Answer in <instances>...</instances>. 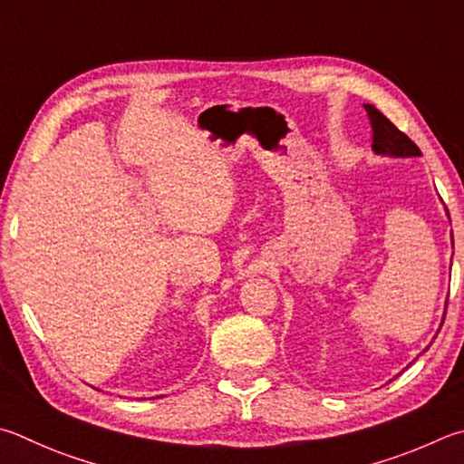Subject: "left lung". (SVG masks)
Wrapping results in <instances>:
<instances>
[{"label":"left lung","instance_id":"1","mask_svg":"<svg viewBox=\"0 0 464 464\" xmlns=\"http://www.w3.org/2000/svg\"><path fill=\"white\" fill-rule=\"evenodd\" d=\"M369 120H372V128H373V144L372 148L377 151V154H387V156H422L420 148L411 141L406 133L400 131L395 125L387 120V117L377 111L373 105H365Z\"/></svg>","mask_w":464,"mask_h":464}]
</instances>
